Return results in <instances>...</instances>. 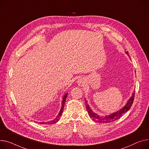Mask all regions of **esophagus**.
<instances>
[{"mask_svg": "<svg viewBox=\"0 0 149 149\" xmlns=\"http://www.w3.org/2000/svg\"><path fill=\"white\" fill-rule=\"evenodd\" d=\"M78 83L80 86H83L85 82H84V80H83V79H80V80H78Z\"/></svg>", "mask_w": 149, "mask_h": 149, "instance_id": "esophagus-1", "label": "esophagus"}]
</instances>
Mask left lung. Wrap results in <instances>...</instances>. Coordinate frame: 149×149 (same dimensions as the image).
Instances as JSON below:
<instances>
[{
    "mask_svg": "<svg viewBox=\"0 0 149 149\" xmlns=\"http://www.w3.org/2000/svg\"><path fill=\"white\" fill-rule=\"evenodd\" d=\"M126 54H128V52H126ZM134 92L132 93V96L130 98V100H128L127 104L121 109L119 111H117V112H115L110 115H108L105 117L103 116H100V115H97V114L93 112V111L91 110V108L90 107L88 106V105L87 103V101L85 99V104L86 105V109L87 111L90 116V117L92 118V120L96 122H99V123H111L113 122H114L115 120H117L118 118H120L122 115L125 113L126 111H127L129 110H130V108L131 107L134 100Z\"/></svg>",
    "mask_w": 149,
    "mask_h": 149,
    "instance_id": "left-lung-1",
    "label": "left lung"
}]
</instances>
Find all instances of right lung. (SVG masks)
<instances>
[{
	"label": "right lung",
	"instance_id": "add662e5",
	"mask_svg": "<svg viewBox=\"0 0 149 149\" xmlns=\"http://www.w3.org/2000/svg\"><path fill=\"white\" fill-rule=\"evenodd\" d=\"M67 95H68V93H66V94H65V95H64V96L63 97V100H62V108H61V111H60V112H59V113H58V116L54 118V120H51V121H49V122H46V123H45V122H40V124H47V125H52V124H54V123H56L57 122H58V120H59V117H60V116L62 115V112H63V108H64V105H65V101H66V97H67Z\"/></svg>",
	"mask_w": 149,
	"mask_h": 149
}]
</instances>
